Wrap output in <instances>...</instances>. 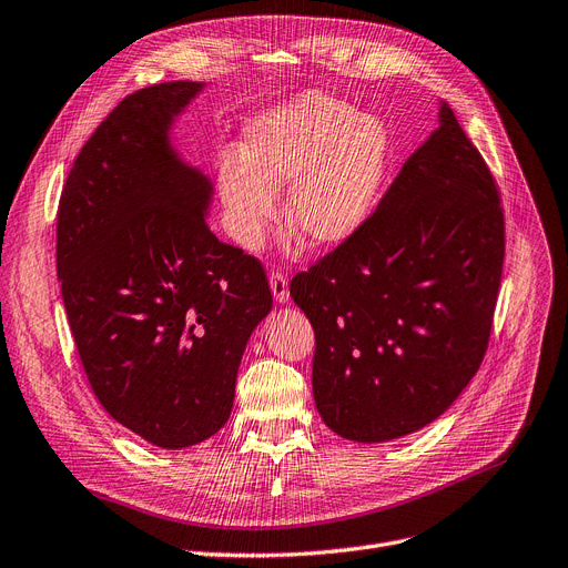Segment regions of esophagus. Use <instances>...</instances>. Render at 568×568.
I'll return each mask as SVG.
<instances>
[{
  "label": "esophagus",
  "mask_w": 568,
  "mask_h": 568,
  "mask_svg": "<svg viewBox=\"0 0 568 568\" xmlns=\"http://www.w3.org/2000/svg\"><path fill=\"white\" fill-rule=\"evenodd\" d=\"M270 288L272 296H275L277 303H288V280L282 270H272L270 272Z\"/></svg>",
  "instance_id": "34e87169"
}]
</instances>
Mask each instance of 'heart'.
<instances>
[{
    "instance_id": "b5f03b06",
    "label": "heart",
    "mask_w": 568,
    "mask_h": 568,
    "mask_svg": "<svg viewBox=\"0 0 568 568\" xmlns=\"http://www.w3.org/2000/svg\"><path fill=\"white\" fill-rule=\"evenodd\" d=\"M389 140L368 113L305 95L246 128L242 151H221L216 189L229 235L258 248L277 221L286 186V225L312 248L347 242L368 221L387 172Z\"/></svg>"
}]
</instances>
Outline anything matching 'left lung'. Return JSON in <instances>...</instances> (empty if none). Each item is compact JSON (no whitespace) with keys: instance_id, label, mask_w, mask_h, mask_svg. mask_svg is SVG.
Returning <instances> with one entry per match:
<instances>
[{"instance_id":"8db88e82","label":"left lung","mask_w":568,"mask_h":568,"mask_svg":"<svg viewBox=\"0 0 568 568\" xmlns=\"http://www.w3.org/2000/svg\"><path fill=\"white\" fill-rule=\"evenodd\" d=\"M438 121L361 231L288 286L314 328L316 410L347 440H394L438 419L489 345L501 197L445 102Z\"/></svg>"}]
</instances>
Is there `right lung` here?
Listing matches in <instances>:
<instances>
[{
  "label": "right lung",
  "mask_w": 568,
  "mask_h": 568,
  "mask_svg": "<svg viewBox=\"0 0 568 568\" xmlns=\"http://www.w3.org/2000/svg\"><path fill=\"white\" fill-rule=\"evenodd\" d=\"M202 85L128 95L83 144L58 207V280L90 389L165 449L229 422L246 339L272 310L261 261L210 229V176L170 144Z\"/></svg>",
  "instance_id": "right-lung-1"
}]
</instances>
